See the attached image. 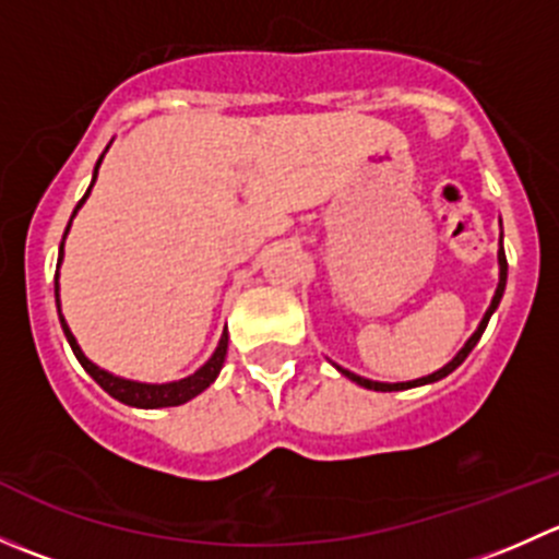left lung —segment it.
<instances>
[{
    "instance_id": "left-lung-1",
    "label": "left lung",
    "mask_w": 559,
    "mask_h": 559,
    "mask_svg": "<svg viewBox=\"0 0 559 559\" xmlns=\"http://www.w3.org/2000/svg\"><path fill=\"white\" fill-rule=\"evenodd\" d=\"M498 264H500V281H498V289H495V297H492V302H489L487 313H484L481 324H478V330L473 332L471 337H467V343H465V346L460 348V352H456V357L452 359V362H449V365H443L441 370H436V373L425 376V379H416V381H403V384H381V381H370V379H362V376L352 373V370H346V368H337V365H335V368L341 370V373L346 376V379H352L354 384H359V386H365V389H376V392H400V389H414V386H425V384H432V381H441V379H447V376L452 373V370H456V368H460L462 362H465V357H467V354L473 352V346H476V343H478V337H481V332L487 330V321H489V316H492V313H495V308L500 306V297H503V292H506V275H509V262H506V251H503V235H500Z\"/></svg>"
}]
</instances>
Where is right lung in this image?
<instances>
[{
  "label": "right lung",
  "instance_id": "1",
  "mask_svg": "<svg viewBox=\"0 0 559 559\" xmlns=\"http://www.w3.org/2000/svg\"><path fill=\"white\" fill-rule=\"evenodd\" d=\"M103 156H99L97 167H94L92 186H94V180H97L99 165H103ZM92 186H88V191H86V194H83V200L75 205V211H72V218H75V213L81 211L83 202L88 200V194H92ZM72 218H70V224H72ZM70 224H67V229H64V238H67V233H70ZM61 257H64V240H61V246H59V264H61ZM56 308H59V273H56ZM59 321H61V330H64L67 341H70L72 354H75L78 362L83 365V370H86V373L92 376V379L97 381V384L103 386L105 392L110 394V397H116L118 403H123V405H132V408H170V405L189 403L191 397H197V394H200V392H205V389L211 386L213 381H216V376L222 373V368H224V357H227L229 335H227V330H224V335H222V341H218V346H216V352H213V357L207 359V362L202 365V368L197 370V373H191L189 379L170 381V384H140V381L118 379V376H112V373H107V370L97 368V365H94L92 359H88L86 354L81 352V346H78L75 335H72L70 326H67V321H64V316H61V308H59Z\"/></svg>",
  "mask_w": 559,
  "mask_h": 559
}]
</instances>
